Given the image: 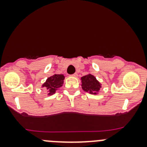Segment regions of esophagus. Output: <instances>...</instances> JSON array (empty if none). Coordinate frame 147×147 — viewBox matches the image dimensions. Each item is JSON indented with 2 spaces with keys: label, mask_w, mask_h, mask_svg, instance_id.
<instances>
[{
  "label": "esophagus",
  "mask_w": 147,
  "mask_h": 147,
  "mask_svg": "<svg viewBox=\"0 0 147 147\" xmlns=\"http://www.w3.org/2000/svg\"><path fill=\"white\" fill-rule=\"evenodd\" d=\"M72 77H73V78H78V74L77 73L73 74V75H72Z\"/></svg>",
  "instance_id": "1"
}]
</instances>
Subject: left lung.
<instances>
[{"instance_id":"1","label":"left lung","mask_w":147,"mask_h":147,"mask_svg":"<svg viewBox=\"0 0 147 147\" xmlns=\"http://www.w3.org/2000/svg\"><path fill=\"white\" fill-rule=\"evenodd\" d=\"M82 88L86 92L91 94H98L100 89L102 88V84L97 80V78L89 73L81 78Z\"/></svg>"}]
</instances>
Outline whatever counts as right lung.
Masks as SVG:
<instances>
[{
    "label": "right lung",
    "instance_id": "obj_1",
    "mask_svg": "<svg viewBox=\"0 0 147 147\" xmlns=\"http://www.w3.org/2000/svg\"><path fill=\"white\" fill-rule=\"evenodd\" d=\"M64 80L65 76L63 74H54L50 78H47L42 84V87L47 90V95H53L63 86Z\"/></svg>",
    "mask_w": 147,
    "mask_h": 147
}]
</instances>
